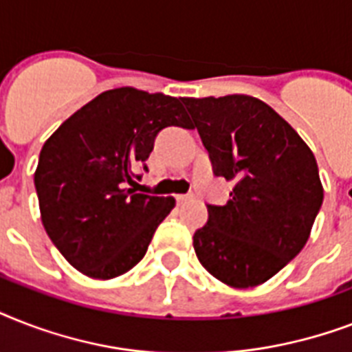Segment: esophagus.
I'll list each match as a JSON object with an SVG mask.
<instances>
[{"mask_svg": "<svg viewBox=\"0 0 352 352\" xmlns=\"http://www.w3.org/2000/svg\"><path fill=\"white\" fill-rule=\"evenodd\" d=\"M177 203L182 204V203H188V201H192L193 195H190V193H186V195H177Z\"/></svg>", "mask_w": 352, "mask_h": 352, "instance_id": "34e87169", "label": "esophagus"}]
</instances>
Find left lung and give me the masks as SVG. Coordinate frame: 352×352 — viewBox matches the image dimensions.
<instances>
[{
    "instance_id": "obj_1",
    "label": "left lung",
    "mask_w": 352,
    "mask_h": 352,
    "mask_svg": "<svg viewBox=\"0 0 352 352\" xmlns=\"http://www.w3.org/2000/svg\"><path fill=\"white\" fill-rule=\"evenodd\" d=\"M214 173L234 182L225 206L208 204L193 234L199 261L234 289L265 283L305 246L323 203L311 148L259 98H182Z\"/></svg>"
}]
</instances>
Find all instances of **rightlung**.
I'll return each mask as SVG.
<instances>
[{"mask_svg":"<svg viewBox=\"0 0 352 352\" xmlns=\"http://www.w3.org/2000/svg\"><path fill=\"white\" fill-rule=\"evenodd\" d=\"M188 124L179 98L118 87L47 138L34 171L41 223L76 270L113 279L142 259L175 199L127 186L137 184L135 168L148 160L157 133Z\"/></svg>","mask_w":352,"mask_h":352,"instance_id":"obj_1","label":"right lung"}]
</instances>
